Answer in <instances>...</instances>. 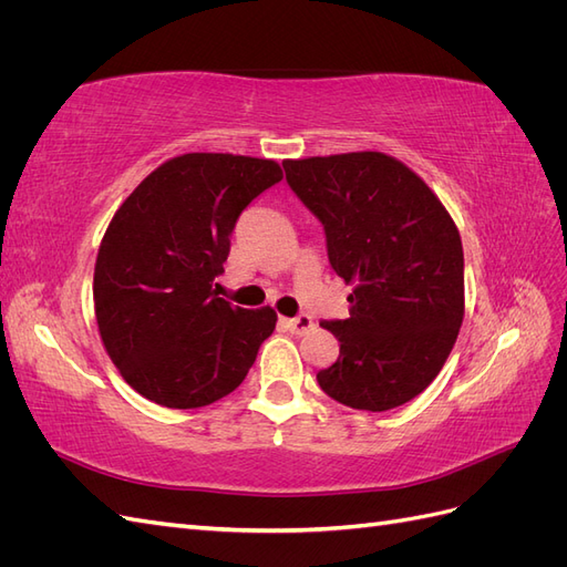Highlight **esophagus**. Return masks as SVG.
I'll use <instances>...</instances> for the list:
<instances>
[{
  "mask_svg": "<svg viewBox=\"0 0 567 567\" xmlns=\"http://www.w3.org/2000/svg\"><path fill=\"white\" fill-rule=\"evenodd\" d=\"M284 323H286V329H288L290 333H296V336H302V333L315 329L312 317H307V315H300V317H296V319H284Z\"/></svg>",
  "mask_w": 567,
  "mask_h": 567,
  "instance_id": "obj_1",
  "label": "esophagus"
}]
</instances>
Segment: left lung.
Returning a JSON list of instances; mask_svg holds the SVG:
<instances>
[{
  "label": "left lung",
  "mask_w": 567,
  "mask_h": 567,
  "mask_svg": "<svg viewBox=\"0 0 567 567\" xmlns=\"http://www.w3.org/2000/svg\"><path fill=\"white\" fill-rule=\"evenodd\" d=\"M323 225L329 262L352 286L350 317L321 321L338 342L317 373L336 402L388 411L435 381L463 310V246L452 215L414 169L381 151L284 161Z\"/></svg>",
  "instance_id": "8db88e82"
}]
</instances>
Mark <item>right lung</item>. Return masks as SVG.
Returning <instances> with one entry per match:
<instances>
[{
    "mask_svg": "<svg viewBox=\"0 0 567 567\" xmlns=\"http://www.w3.org/2000/svg\"><path fill=\"white\" fill-rule=\"evenodd\" d=\"M284 179L277 161L184 153L115 210L94 265V315L125 383L169 409L213 404L244 383L277 326L215 293L246 205Z\"/></svg>",
    "mask_w": 567,
    "mask_h": 567,
    "instance_id": "right-lung-1",
    "label": "right lung"
}]
</instances>
